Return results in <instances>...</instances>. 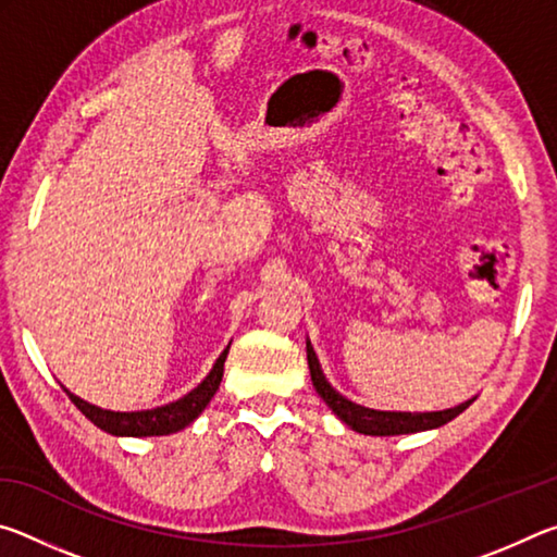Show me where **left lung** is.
<instances>
[{
  "label": "left lung",
  "instance_id": "left-lung-1",
  "mask_svg": "<svg viewBox=\"0 0 557 557\" xmlns=\"http://www.w3.org/2000/svg\"><path fill=\"white\" fill-rule=\"evenodd\" d=\"M307 361H309V373H312V383L317 393L322 395L324 403L332 408L338 418H342L348 428L356 432H363V435H408V432H422L432 428L447 425L449 420H455L459 412H465L474 398L457 405V408L440 410V412H383V410H371L363 408V405H356L346 400L344 395H338L332 385L326 383L319 369V361L312 351V346L307 344Z\"/></svg>",
  "mask_w": 557,
  "mask_h": 557
}]
</instances>
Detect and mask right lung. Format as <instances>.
I'll return each instance as SVG.
<instances>
[{
  "label": "right lung",
  "instance_id": "add662e5",
  "mask_svg": "<svg viewBox=\"0 0 557 557\" xmlns=\"http://www.w3.org/2000/svg\"><path fill=\"white\" fill-rule=\"evenodd\" d=\"M228 348H225V351L219 356V361H215L211 373L206 375V381L201 385H196V388L188 395H184L182 400L169 403V405H164V408L143 410V412H110V410H100V408H96V405H90L86 400H81L78 395H73L69 391L65 393H69L71 403L83 414H86L92 425H98L100 430L110 432V435H127V437L172 435V432H178L186 425H191V422L203 412L206 405H209L213 393L219 391Z\"/></svg>",
  "mask_w": 557,
  "mask_h": 557
}]
</instances>
